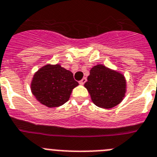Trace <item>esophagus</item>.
Returning a JSON list of instances; mask_svg holds the SVG:
<instances>
[{
	"label": "esophagus",
	"instance_id": "34e87169",
	"mask_svg": "<svg viewBox=\"0 0 157 157\" xmlns=\"http://www.w3.org/2000/svg\"><path fill=\"white\" fill-rule=\"evenodd\" d=\"M86 78H82V79L81 80V81L79 82V84H81V85H83L84 83H85L86 82Z\"/></svg>",
	"mask_w": 157,
	"mask_h": 157
}]
</instances>
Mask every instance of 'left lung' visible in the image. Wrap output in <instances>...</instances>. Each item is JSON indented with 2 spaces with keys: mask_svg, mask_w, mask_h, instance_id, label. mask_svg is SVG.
Segmentation results:
<instances>
[{
  "mask_svg": "<svg viewBox=\"0 0 157 157\" xmlns=\"http://www.w3.org/2000/svg\"><path fill=\"white\" fill-rule=\"evenodd\" d=\"M84 86L94 105L103 109H111L122 101L127 86L121 72L98 64L90 69Z\"/></svg>",
  "mask_w": 157,
  "mask_h": 157,
  "instance_id": "1",
  "label": "left lung"
}]
</instances>
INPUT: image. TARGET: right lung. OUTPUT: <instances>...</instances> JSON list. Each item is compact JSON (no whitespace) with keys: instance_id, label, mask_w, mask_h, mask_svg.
Instances as JSON below:
<instances>
[{"instance_id":"1","label":"right lung","mask_w":157,"mask_h":157,"mask_svg":"<svg viewBox=\"0 0 157 157\" xmlns=\"http://www.w3.org/2000/svg\"><path fill=\"white\" fill-rule=\"evenodd\" d=\"M78 86L73 73L60 64H47L33 75L31 90L39 102L47 107H59L69 100L72 90Z\"/></svg>"}]
</instances>
